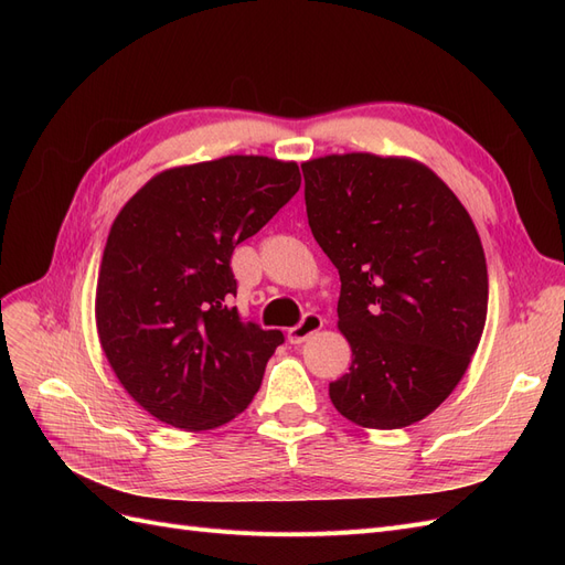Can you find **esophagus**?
<instances>
[{
	"instance_id": "34e87169",
	"label": "esophagus",
	"mask_w": 565,
	"mask_h": 565,
	"mask_svg": "<svg viewBox=\"0 0 565 565\" xmlns=\"http://www.w3.org/2000/svg\"><path fill=\"white\" fill-rule=\"evenodd\" d=\"M322 324H324V320L318 313H306L299 324L289 328V332H287L289 344H301V341H306L309 337H313L318 330H322Z\"/></svg>"
}]
</instances>
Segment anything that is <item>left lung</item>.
I'll list each match as a JSON object with an SVG mask.
<instances>
[{"mask_svg":"<svg viewBox=\"0 0 565 565\" xmlns=\"http://www.w3.org/2000/svg\"><path fill=\"white\" fill-rule=\"evenodd\" d=\"M301 172L311 233L339 270V330L353 351L330 384L332 405L365 429H403L450 396L481 341V237L422 162L347 152Z\"/></svg>","mask_w":565,"mask_h":565,"instance_id":"obj_1","label":"left lung"}]
</instances>
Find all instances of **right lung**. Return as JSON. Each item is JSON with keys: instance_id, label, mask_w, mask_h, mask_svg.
Segmentation results:
<instances>
[{"instance_id": "add662e5", "label": "right lung", "mask_w": 565, "mask_h": 565, "mask_svg": "<svg viewBox=\"0 0 565 565\" xmlns=\"http://www.w3.org/2000/svg\"><path fill=\"white\" fill-rule=\"evenodd\" d=\"M299 185L297 162L228 156L167 169L119 210L98 270L96 328L119 384L156 419L216 429L259 391L285 337L231 306V256Z\"/></svg>"}]
</instances>
